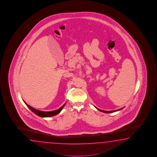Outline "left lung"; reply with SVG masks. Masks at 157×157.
Here are the masks:
<instances>
[{"instance_id": "left-lung-1", "label": "left lung", "mask_w": 157, "mask_h": 157, "mask_svg": "<svg viewBox=\"0 0 157 157\" xmlns=\"http://www.w3.org/2000/svg\"><path fill=\"white\" fill-rule=\"evenodd\" d=\"M123 108L120 109H118V110H112V111H105V110H101V109H99L97 108L98 110H100V112H102L106 113H111L115 112H117V111H119V110H120L121 109H122Z\"/></svg>"}]
</instances>
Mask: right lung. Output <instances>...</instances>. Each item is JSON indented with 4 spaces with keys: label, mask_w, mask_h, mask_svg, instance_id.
<instances>
[{
    "label": "right lung",
    "mask_w": 157,
    "mask_h": 157,
    "mask_svg": "<svg viewBox=\"0 0 157 157\" xmlns=\"http://www.w3.org/2000/svg\"><path fill=\"white\" fill-rule=\"evenodd\" d=\"M24 103L25 104V105L27 106L28 108L32 112L34 113L35 114H36V115H37L38 116L41 117H52L56 115L57 114H59V113L61 111V110L63 109V108L64 107L65 105H63L60 108L56 110H54V111H51V112H43V111H41V110H37L36 109L33 108L31 107V106H29V105L27 104V103L24 101Z\"/></svg>",
    "instance_id": "obj_1"
}]
</instances>
